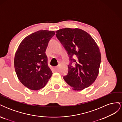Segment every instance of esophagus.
<instances>
[{
	"mask_svg": "<svg viewBox=\"0 0 122 122\" xmlns=\"http://www.w3.org/2000/svg\"><path fill=\"white\" fill-rule=\"evenodd\" d=\"M58 69V66H56V67H54V70H55V71H57Z\"/></svg>",
	"mask_w": 122,
	"mask_h": 122,
	"instance_id": "1",
	"label": "esophagus"
}]
</instances>
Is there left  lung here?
I'll use <instances>...</instances> for the list:
<instances>
[{
  "label": "left lung",
  "instance_id": "8db88e82",
  "mask_svg": "<svg viewBox=\"0 0 122 122\" xmlns=\"http://www.w3.org/2000/svg\"><path fill=\"white\" fill-rule=\"evenodd\" d=\"M55 32L69 57L68 72L64 79L75 91L90 86L97 78L101 63L97 44L88 33L80 29L66 28ZM73 63L75 65L72 66Z\"/></svg>",
  "mask_w": 122,
  "mask_h": 122
}]
</instances>
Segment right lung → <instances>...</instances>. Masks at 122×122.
Returning <instances> with one entry per match:
<instances>
[{"label":"right lung","mask_w":122,"mask_h":122,"mask_svg":"<svg viewBox=\"0 0 122 122\" xmlns=\"http://www.w3.org/2000/svg\"><path fill=\"white\" fill-rule=\"evenodd\" d=\"M54 31L39 30L26 36L19 45L14 59L18 78L31 90L44 87L52 76L45 51Z\"/></svg>","instance_id":"1"}]
</instances>
